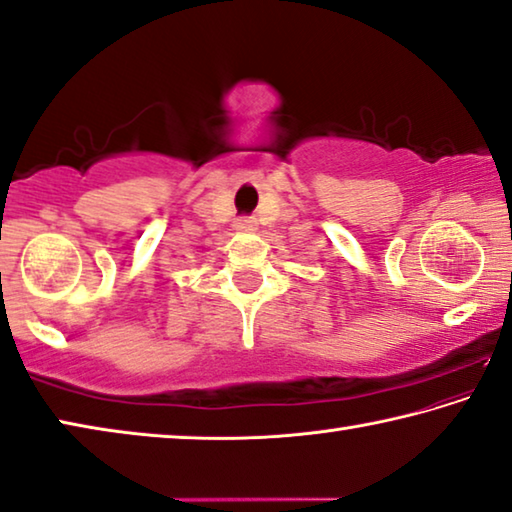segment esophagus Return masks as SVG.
Instances as JSON below:
<instances>
[{"label": "esophagus", "instance_id": "1", "mask_svg": "<svg viewBox=\"0 0 512 512\" xmlns=\"http://www.w3.org/2000/svg\"><path fill=\"white\" fill-rule=\"evenodd\" d=\"M237 225H239V228H250V221H246V219H241V221H239Z\"/></svg>", "mask_w": 512, "mask_h": 512}]
</instances>
